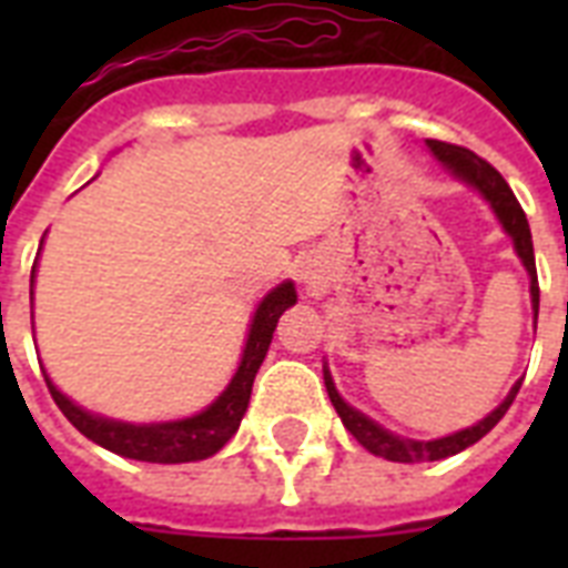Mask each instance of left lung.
Returning <instances> with one entry per match:
<instances>
[{"label":"left lung","mask_w":568,"mask_h":568,"mask_svg":"<svg viewBox=\"0 0 568 568\" xmlns=\"http://www.w3.org/2000/svg\"><path fill=\"white\" fill-rule=\"evenodd\" d=\"M427 146L433 150V155L445 162L450 171L457 173L459 180H466L468 185H475L480 194L493 203L495 214L501 217L504 230L513 235V244H516V253L521 256L525 267H528L530 274V297H534V315H539V283H537V262H534V241H530V226L528 217L521 212L519 200L510 191L507 180H504L501 173L495 171L493 164L480 159L477 153L466 150V146L459 144H448V141H436V138H427ZM324 383H327L329 400L336 406L338 418L345 424L347 430L354 433V439L363 445L365 450H372L377 457L392 459V463H424V459H445L454 457L459 450H466L468 445H475L477 439H484L486 433L493 430L495 424L501 422L504 413L510 409V404L519 395V386L516 383L513 392L504 397V404L489 413L484 422H477L475 427H466V430L454 433V436H445V439H433V442H413V439H400L395 433L383 430L379 424H374L372 418H365L363 413H356L354 406H347L342 397H338L336 386H333V379L329 374L324 372Z\"/></svg>","instance_id":"1"}]
</instances>
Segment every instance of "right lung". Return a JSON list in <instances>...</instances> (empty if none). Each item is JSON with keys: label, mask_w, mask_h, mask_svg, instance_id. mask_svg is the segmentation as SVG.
Masks as SVG:
<instances>
[{"label": "right lung", "mask_w": 568, "mask_h": 568, "mask_svg": "<svg viewBox=\"0 0 568 568\" xmlns=\"http://www.w3.org/2000/svg\"><path fill=\"white\" fill-rule=\"evenodd\" d=\"M297 294L292 283H283L280 288L267 294L265 301L258 303L256 318L250 324L247 347L241 356V365L232 383L226 386L217 400L209 409H203L194 418L171 424H123L109 422L100 415L84 413L82 406L67 400L52 379L47 377L49 395L58 404V409L67 415V422L73 424L75 430L88 436L91 442L102 448L114 450L120 457L144 459V463H191V459H205L217 454V450L232 439V433L239 430L241 418L247 413L250 392H253V379H256L258 365L265 359L271 338H274L276 321L288 306H294Z\"/></svg>", "instance_id": "right-lung-1"}]
</instances>
